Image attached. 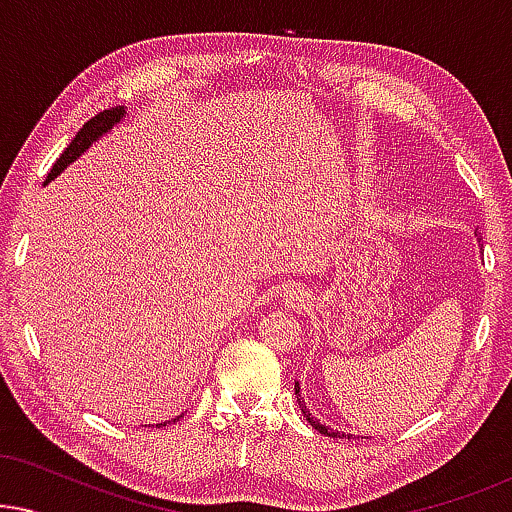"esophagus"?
Here are the masks:
<instances>
[{
  "instance_id": "34e87169",
  "label": "esophagus",
  "mask_w": 512,
  "mask_h": 512,
  "mask_svg": "<svg viewBox=\"0 0 512 512\" xmlns=\"http://www.w3.org/2000/svg\"><path fill=\"white\" fill-rule=\"evenodd\" d=\"M282 300H284L286 307H291V310H300V307H303V305L307 303V300H310V293L305 291V286L289 284V286H286V289H284Z\"/></svg>"
}]
</instances>
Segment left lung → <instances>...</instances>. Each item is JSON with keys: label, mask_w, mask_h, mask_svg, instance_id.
<instances>
[{"label": "left lung", "mask_w": 512, "mask_h": 512, "mask_svg": "<svg viewBox=\"0 0 512 512\" xmlns=\"http://www.w3.org/2000/svg\"><path fill=\"white\" fill-rule=\"evenodd\" d=\"M296 398H298L300 410H303V417L307 419V422L312 424V429H317L319 433H324V436H333V438H349V433H345V431H335V429H331V426H326L324 422H321V419H317V417L312 415L310 408H307L303 398H300V384H298V382H296Z\"/></svg>", "instance_id": "1"}]
</instances>
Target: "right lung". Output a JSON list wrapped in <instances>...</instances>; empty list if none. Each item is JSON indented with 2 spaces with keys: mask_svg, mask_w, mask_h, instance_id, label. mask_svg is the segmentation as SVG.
Segmentation results:
<instances>
[{
  "mask_svg": "<svg viewBox=\"0 0 512 512\" xmlns=\"http://www.w3.org/2000/svg\"><path fill=\"white\" fill-rule=\"evenodd\" d=\"M123 118H125V107H121V104H118V107L104 109L95 118H90V121L83 125L79 132H76V137L72 139V142H69L67 149L62 151V156L55 160V165L51 167V172H48V177H46V184H51V181L58 177V174L65 172L67 167L74 163V160H79L83 153H86L90 146L97 142V139H102L104 135H109V132L114 130L116 125L123 121ZM177 419H174V422H177ZM165 424H170V419H165V422H160L156 426L160 429V426H165Z\"/></svg>",
  "mask_w": 512,
  "mask_h": 512,
  "instance_id": "1",
  "label": "right lung"
}]
</instances>
